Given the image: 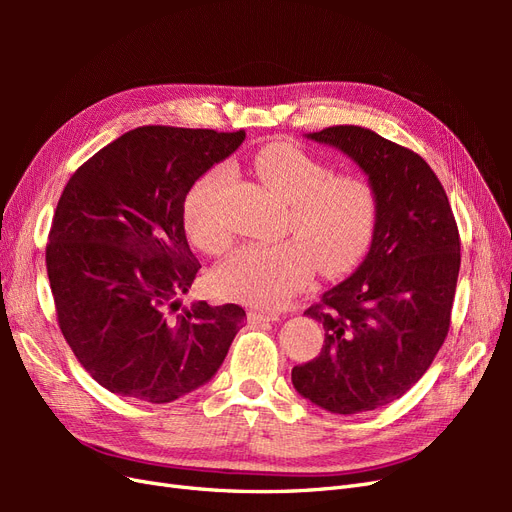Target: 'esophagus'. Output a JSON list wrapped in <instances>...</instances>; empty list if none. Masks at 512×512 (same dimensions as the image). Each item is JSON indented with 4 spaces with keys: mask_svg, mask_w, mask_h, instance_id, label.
Here are the masks:
<instances>
[{
    "mask_svg": "<svg viewBox=\"0 0 512 512\" xmlns=\"http://www.w3.org/2000/svg\"><path fill=\"white\" fill-rule=\"evenodd\" d=\"M247 320H250L252 324H262V322H275V320H280V316L273 314V312H256V309H252V312L247 314Z\"/></svg>",
    "mask_w": 512,
    "mask_h": 512,
    "instance_id": "1",
    "label": "esophagus"
}]
</instances>
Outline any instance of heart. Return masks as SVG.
I'll use <instances>...</instances> for the list:
<instances>
[{
  "instance_id": "heart-1",
  "label": "heart",
  "mask_w": 512,
  "mask_h": 512,
  "mask_svg": "<svg viewBox=\"0 0 512 512\" xmlns=\"http://www.w3.org/2000/svg\"><path fill=\"white\" fill-rule=\"evenodd\" d=\"M260 181L286 198L284 230L297 232L275 243H252L213 271V290L224 299L256 307H280L322 273H344L361 260L378 218L376 190L361 175H333V168L305 149L271 143L254 156ZM232 168L218 164L200 175L183 203V224L196 247L222 254L232 228L222 209Z\"/></svg>"
}]
</instances>
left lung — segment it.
Returning <instances> with one entry per match:
<instances>
[{"label":"left lung","mask_w":512,"mask_h":512,"mask_svg":"<svg viewBox=\"0 0 512 512\" xmlns=\"http://www.w3.org/2000/svg\"><path fill=\"white\" fill-rule=\"evenodd\" d=\"M344 151L374 185L378 218L365 260L322 294L320 356L292 367V384L333 414L382 408L421 380L442 348L461 243L440 179L418 153L361 126L307 134Z\"/></svg>","instance_id":"8db88e82"}]
</instances>
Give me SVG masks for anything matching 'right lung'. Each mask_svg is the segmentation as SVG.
Instances as JSON below:
<instances>
[{
  "label": "right lung",
  "mask_w": 512,
  "mask_h": 512,
  "mask_svg": "<svg viewBox=\"0 0 512 512\" xmlns=\"http://www.w3.org/2000/svg\"><path fill=\"white\" fill-rule=\"evenodd\" d=\"M245 132L130 130L70 177L46 243L59 329L111 393L168 404L209 382L243 327L235 303L179 309L200 269L183 203Z\"/></svg>",
  "instance_id": "right-lung-1"
}]
</instances>
